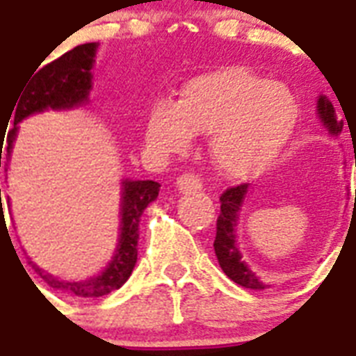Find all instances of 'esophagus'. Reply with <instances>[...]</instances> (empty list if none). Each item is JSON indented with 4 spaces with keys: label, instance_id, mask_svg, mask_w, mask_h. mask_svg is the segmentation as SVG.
Wrapping results in <instances>:
<instances>
[{
    "label": "esophagus",
    "instance_id": "34e87169",
    "mask_svg": "<svg viewBox=\"0 0 356 356\" xmlns=\"http://www.w3.org/2000/svg\"><path fill=\"white\" fill-rule=\"evenodd\" d=\"M176 186H178V189L184 193L200 191V189H202V180H200L197 175H193V172H186V175H181L180 178H178Z\"/></svg>",
    "mask_w": 356,
    "mask_h": 356
}]
</instances>
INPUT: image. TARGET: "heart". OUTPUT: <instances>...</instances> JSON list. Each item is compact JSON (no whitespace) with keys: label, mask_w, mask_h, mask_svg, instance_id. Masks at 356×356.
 <instances>
[{"label":"heart","mask_w":356,"mask_h":356,"mask_svg":"<svg viewBox=\"0 0 356 356\" xmlns=\"http://www.w3.org/2000/svg\"><path fill=\"white\" fill-rule=\"evenodd\" d=\"M291 90L243 66H227L189 79L178 102H156L145 139L159 154H181L193 134H209V158L228 176L264 169L282 152L297 126Z\"/></svg>","instance_id":"obj_1"}]
</instances>
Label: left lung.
<instances>
[{
  "instance_id": "1",
  "label": "left lung",
  "mask_w": 356,
  "mask_h": 356,
  "mask_svg": "<svg viewBox=\"0 0 356 356\" xmlns=\"http://www.w3.org/2000/svg\"><path fill=\"white\" fill-rule=\"evenodd\" d=\"M316 107H318V117L321 118L325 128L329 129L330 135L338 137L341 134V129H343V120H340L338 115H336L332 102L327 96H319L318 106ZM347 126H349V122H347ZM349 131H351V128H349ZM247 191H249V184H239V186L228 187L227 191L221 195V198H219L221 200V213L217 217V234L216 241H213V249H216L219 266H221L222 271L227 273V277L230 280H234L239 286H243V288H250V290H266L267 286L261 282L260 277L241 260V252H239L238 243H236L238 211Z\"/></svg>"
}]
</instances>
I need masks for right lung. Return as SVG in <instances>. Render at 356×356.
Listing matches in <instances>:
<instances>
[{
  "label": "right lung",
  "instance_id": "1",
  "mask_svg": "<svg viewBox=\"0 0 356 356\" xmlns=\"http://www.w3.org/2000/svg\"><path fill=\"white\" fill-rule=\"evenodd\" d=\"M98 44L87 42L81 46H76L59 59L51 60L48 65H38L37 71L27 78V81L22 87L18 100L15 102V107L10 114H15V122L5 120L0 126V167L1 154H3V131L7 127L13 126L8 132V140L5 141V158L9 163L13 143L16 139V131L24 118L40 113L44 109H70L78 107L87 102L90 90V68L95 63V55ZM10 118V115H9ZM13 120V119H10ZM159 184L154 180H124L122 181V222H120V239H118L117 252L113 256L111 264L95 278L89 280H79V282H68V280H59L49 273H44L40 267L33 264V269L46 280V282L55 288L72 293L76 297H102L107 296L109 291L118 290L134 271L135 261H137V239H139V221L143 211L148 204L158 198ZM1 202V189H0ZM9 202V198H7ZM1 209V206H0ZM5 222L3 209L0 216V227ZM7 228V225H5ZM9 234V232H7Z\"/></svg>",
  "mask_w": 356,
  "mask_h": 356
}]
</instances>
